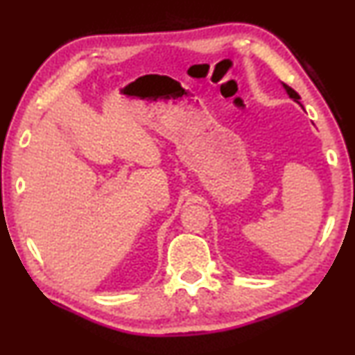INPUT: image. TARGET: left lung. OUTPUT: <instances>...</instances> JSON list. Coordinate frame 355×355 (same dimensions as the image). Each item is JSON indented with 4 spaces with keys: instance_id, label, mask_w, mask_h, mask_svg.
Masks as SVG:
<instances>
[{
    "instance_id": "1",
    "label": "left lung",
    "mask_w": 355,
    "mask_h": 355,
    "mask_svg": "<svg viewBox=\"0 0 355 355\" xmlns=\"http://www.w3.org/2000/svg\"><path fill=\"white\" fill-rule=\"evenodd\" d=\"M283 87L286 89V92H288V96L291 97V99H294V101H296V102H300V99H301V97H300V94H297L296 91H294L293 87H289V85H286V84H283Z\"/></svg>"
}]
</instances>
